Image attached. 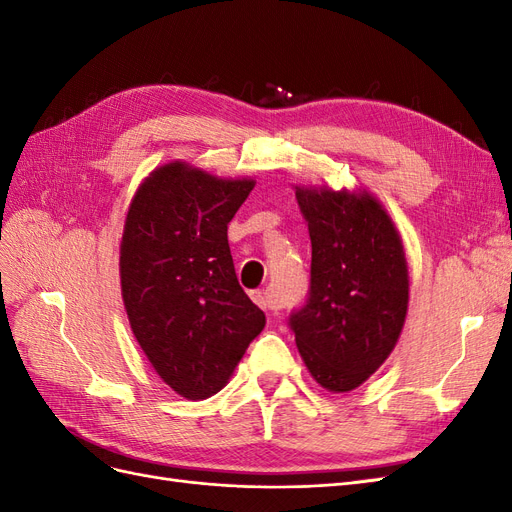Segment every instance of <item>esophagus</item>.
Segmentation results:
<instances>
[{
    "label": "esophagus",
    "mask_w": 512,
    "mask_h": 512,
    "mask_svg": "<svg viewBox=\"0 0 512 512\" xmlns=\"http://www.w3.org/2000/svg\"><path fill=\"white\" fill-rule=\"evenodd\" d=\"M250 297L262 309H271V312H277V309H280V301H277L275 297H271V294L265 292V290H254Z\"/></svg>",
    "instance_id": "1"
}]
</instances>
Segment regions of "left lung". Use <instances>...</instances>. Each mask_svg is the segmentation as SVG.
<instances>
[{"label": "left lung", "instance_id": "1", "mask_svg": "<svg viewBox=\"0 0 512 512\" xmlns=\"http://www.w3.org/2000/svg\"><path fill=\"white\" fill-rule=\"evenodd\" d=\"M312 239L305 303L288 327L314 380L344 393L395 348L408 312V267L397 230L371 196L297 190Z\"/></svg>", "mask_w": 512, "mask_h": 512}]
</instances>
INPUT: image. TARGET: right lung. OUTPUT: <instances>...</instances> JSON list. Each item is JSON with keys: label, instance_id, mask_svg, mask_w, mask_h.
<instances>
[{"label": "right lung", "instance_id": "add662e5", "mask_svg": "<svg viewBox=\"0 0 512 512\" xmlns=\"http://www.w3.org/2000/svg\"><path fill=\"white\" fill-rule=\"evenodd\" d=\"M252 188L173 162L153 170L128 211L123 305L149 363L185 399L218 393L265 329L228 245V222Z\"/></svg>", "mask_w": 512, "mask_h": 512}]
</instances>
